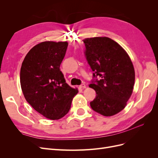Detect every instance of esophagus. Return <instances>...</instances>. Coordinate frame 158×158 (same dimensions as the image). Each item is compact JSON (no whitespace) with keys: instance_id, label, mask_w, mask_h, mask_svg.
<instances>
[{"instance_id":"esophagus-1","label":"esophagus","mask_w":158,"mask_h":158,"mask_svg":"<svg viewBox=\"0 0 158 158\" xmlns=\"http://www.w3.org/2000/svg\"><path fill=\"white\" fill-rule=\"evenodd\" d=\"M80 88H82V89H84V88H86V85H85V84H81V85H80Z\"/></svg>"}]
</instances>
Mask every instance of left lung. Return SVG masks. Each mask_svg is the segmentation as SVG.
<instances>
[{"label":"left lung","mask_w":158,"mask_h":158,"mask_svg":"<svg viewBox=\"0 0 158 158\" xmlns=\"http://www.w3.org/2000/svg\"><path fill=\"white\" fill-rule=\"evenodd\" d=\"M83 42L85 57L94 72L89 87L96 92L90 106L103 116L114 115L125 107L132 93L135 73L132 61L109 37L85 38Z\"/></svg>","instance_id":"8db88e82"}]
</instances>
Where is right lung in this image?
I'll list each match as a JSON object with an SVG mask.
<instances>
[{"instance_id":"add662e5","label":"right lung","mask_w":158,"mask_h":158,"mask_svg":"<svg viewBox=\"0 0 158 158\" xmlns=\"http://www.w3.org/2000/svg\"><path fill=\"white\" fill-rule=\"evenodd\" d=\"M67 47L66 41L40 43L28 52L22 64L20 84L26 101L51 120L68 113L78 92L66 83L60 70Z\"/></svg>"}]
</instances>
